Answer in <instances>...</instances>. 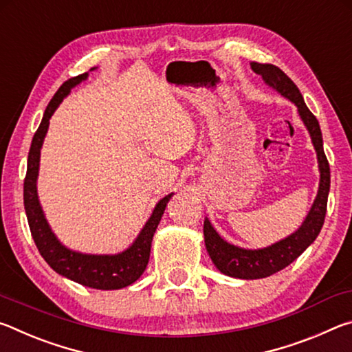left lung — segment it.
Masks as SVG:
<instances>
[{"instance_id":"1","label":"left lung","mask_w":352,"mask_h":352,"mask_svg":"<svg viewBox=\"0 0 352 352\" xmlns=\"http://www.w3.org/2000/svg\"><path fill=\"white\" fill-rule=\"evenodd\" d=\"M250 65H252V69L262 77V80L267 85L272 87L283 98L289 99L292 104L296 105L298 115H300L302 124H305L309 135H311L314 148L317 152L320 183L317 197H315L311 210H309L306 219L302 220L300 228L269 247L250 250L233 245V243L226 242L214 228L210 219L205 217V245L212 264L223 275L239 279L267 278L273 275V273L285 269L317 239L321 226L324 223L327 195H329L331 186V170L324 155L320 124L317 118L312 115V111L307 109L298 87L283 69H279L275 65L258 62H252Z\"/></svg>"}]
</instances>
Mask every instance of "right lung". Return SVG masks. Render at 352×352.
Masks as SVG:
<instances>
[{"label":"right lung","instance_id":"1","mask_svg":"<svg viewBox=\"0 0 352 352\" xmlns=\"http://www.w3.org/2000/svg\"><path fill=\"white\" fill-rule=\"evenodd\" d=\"M94 69H96V67L90 71ZM87 79L88 73H83L65 82L46 107L43 119H41L37 132L34 135L31 151H29L28 155V170L25 178V210L35 245H37L40 254L43 256V259L50 264L52 270L57 272L58 275L71 279V281L85 285V287L99 290H118L133 284L144 273L148 264V256H151L153 234L157 231L160 220L163 217L166 205H168L174 192L164 195L155 205L151 217L147 219L140 234L122 252L115 254L80 253L68 248L58 241L51 225L47 223L43 208H41L38 200L37 178L40 169V151L41 146H43L47 127H50V119L54 115L57 107L62 104V100L68 96L74 87Z\"/></svg>","mask_w":352,"mask_h":352}]
</instances>
